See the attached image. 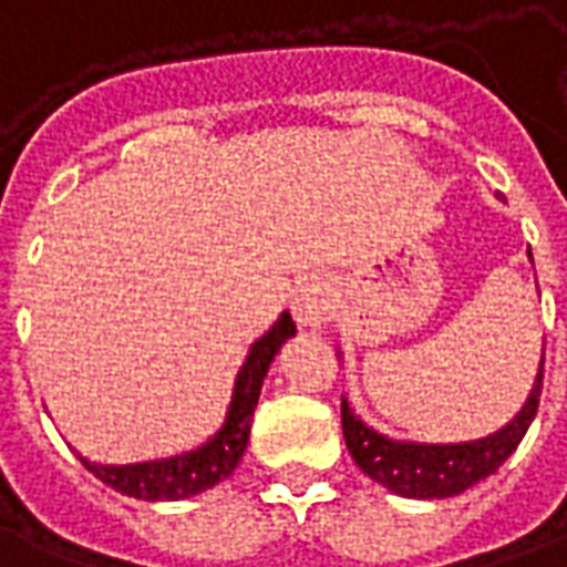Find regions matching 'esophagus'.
Segmentation results:
<instances>
[{
  "mask_svg": "<svg viewBox=\"0 0 567 567\" xmlns=\"http://www.w3.org/2000/svg\"><path fill=\"white\" fill-rule=\"evenodd\" d=\"M291 312H295L297 324H303V328H319V324L328 322L334 316V291H331V285L322 282V279L300 285L295 300H291Z\"/></svg>",
  "mask_w": 567,
  "mask_h": 567,
  "instance_id": "obj_1",
  "label": "esophagus"
}]
</instances>
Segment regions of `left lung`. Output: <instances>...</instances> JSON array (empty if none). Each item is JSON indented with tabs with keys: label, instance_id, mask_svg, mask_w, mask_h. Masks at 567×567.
I'll return each mask as SVG.
<instances>
[{
	"label": "left lung",
	"instance_id": "1",
	"mask_svg": "<svg viewBox=\"0 0 567 567\" xmlns=\"http://www.w3.org/2000/svg\"><path fill=\"white\" fill-rule=\"evenodd\" d=\"M540 390H544V362L534 380L532 395L516 417L506 423L501 433L485 435L478 442H463V445L393 442L359 421L347 402H340V423H343V439H347L352 461L365 476L402 497L442 501V497H454L461 491L473 488L476 482L501 470V463L518 449L522 435L528 433L540 405Z\"/></svg>",
	"mask_w": 567,
	"mask_h": 567
}]
</instances>
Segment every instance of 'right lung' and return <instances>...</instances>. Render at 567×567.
Masks as SVG:
<instances>
[{
  "label": "right lung",
  "mask_w": 567,
  "mask_h": 567,
  "mask_svg": "<svg viewBox=\"0 0 567 567\" xmlns=\"http://www.w3.org/2000/svg\"><path fill=\"white\" fill-rule=\"evenodd\" d=\"M295 331V319L282 312V319L251 347L243 371L236 378L227 423L196 451L177 454L168 461L125 463V466H104V463H91L85 457H82V463L104 485L116 488L118 494L137 497V501H184V497H193L205 488H215L217 482L227 478L236 470V463L243 461L248 435H251V414H255L267 368H270L279 347Z\"/></svg>",
  "instance_id": "1"
}]
</instances>
